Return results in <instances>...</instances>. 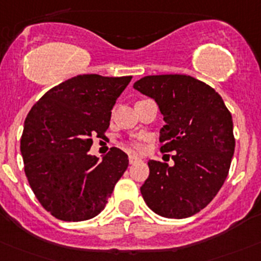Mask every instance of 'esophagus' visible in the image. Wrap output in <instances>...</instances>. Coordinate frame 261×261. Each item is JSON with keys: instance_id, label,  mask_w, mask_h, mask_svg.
<instances>
[{"instance_id": "obj_1", "label": "esophagus", "mask_w": 261, "mask_h": 261, "mask_svg": "<svg viewBox=\"0 0 261 261\" xmlns=\"http://www.w3.org/2000/svg\"><path fill=\"white\" fill-rule=\"evenodd\" d=\"M140 160H141L140 156L135 155V153H132V155H129V163H130V164H136V163H138V161H140Z\"/></svg>"}]
</instances>
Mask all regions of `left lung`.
Here are the masks:
<instances>
[{"label":"left lung","mask_w":261,"mask_h":261,"mask_svg":"<svg viewBox=\"0 0 261 261\" xmlns=\"http://www.w3.org/2000/svg\"><path fill=\"white\" fill-rule=\"evenodd\" d=\"M133 87L156 101L165 120L160 150L175 152L173 166L148 161L143 200L161 217H192L212 202L229 172L232 115L214 88L185 74L147 75Z\"/></svg>","instance_id":"obj_1"}]
</instances>
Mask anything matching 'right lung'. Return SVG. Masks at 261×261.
I'll list each match as a JSON object with an SVG mask.
<instances>
[{
  "label": "right lung",
  "instance_id": "obj_1",
  "mask_svg": "<svg viewBox=\"0 0 261 261\" xmlns=\"http://www.w3.org/2000/svg\"><path fill=\"white\" fill-rule=\"evenodd\" d=\"M132 76L83 74L47 91L24 121V172L42 206L65 222L91 219L105 209L128 155L111 147L102 161L88 153L105 137L111 110Z\"/></svg>",
  "mask_w": 261,
  "mask_h": 261
}]
</instances>
